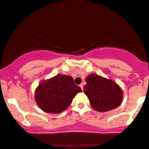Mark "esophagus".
I'll return each mask as SVG.
<instances>
[{
	"instance_id": "1",
	"label": "esophagus",
	"mask_w": 149,
	"mask_h": 149,
	"mask_svg": "<svg viewBox=\"0 0 149 149\" xmlns=\"http://www.w3.org/2000/svg\"><path fill=\"white\" fill-rule=\"evenodd\" d=\"M80 88H81L82 90H83V84H80Z\"/></svg>"
}]
</instances>
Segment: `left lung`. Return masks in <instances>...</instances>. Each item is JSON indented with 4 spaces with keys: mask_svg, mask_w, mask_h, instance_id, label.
Here are the masks:
<instances>
[{
    "mask_svg": "<svg viewBox=\"0 0 149 149\" xmlns=\"http://www.w3.org/2000/svg\"><path fill=\"white\" fill-rule=\"evenodd\" d=\"M85 94L90 100L91 107L100 112L113 110L123 102V90L115 81L95 73L85 78Z\"/></svg>",
    "mask_w": 149,
    "mask_h": 149,
    "instance_id": "8db88e82",
    "label": "left lung"
}]
</instances>
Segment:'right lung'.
I'll use <instances>...</instances> for the list:
<instances>
[{
  "label": "right lung",
  "instance_id": "right-lung-1",
  "mask_svg": "<svg viewBox=\"0 0 149 149\" xmlns=\"http://www.w3.org/2000/svg\"><path fill=\"white\" fill-rule=\"evenodd\" d=\"M82 92L71 76L57 74L39 83L35 90V101L40 109L49 113H60L72 103L73 99Z\"/></svg>",
  "mask_w": 149,
  "mask_h": 149
}]
</instances>
